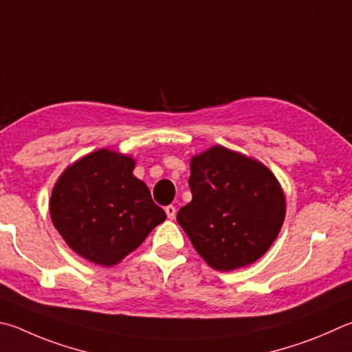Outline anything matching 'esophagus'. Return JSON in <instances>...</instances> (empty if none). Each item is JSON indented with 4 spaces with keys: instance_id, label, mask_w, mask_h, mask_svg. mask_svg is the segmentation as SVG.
Wrapping results in <instances>:
<instances>
[{
    "instance_id": "34e87169",
    "label": "esophagus",
    "mask_w": 352,
    "mask_h": 352,
    "mask_svg": "<svg viewBox=\"0 0 352 352\" xmlns=\"http://www.w3.org/2000/svg\"><path fill=\"white\" fill-rule=\"evenodd\" d=\"M164 210H166V215H168V219H170V220L175 219V214H177L175 206H172V204H169V206L164 208Z\"/></svg>"
}]
</instances>
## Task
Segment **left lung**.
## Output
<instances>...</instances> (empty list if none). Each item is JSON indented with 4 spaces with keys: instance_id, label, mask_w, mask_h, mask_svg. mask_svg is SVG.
I'll return each mask as SVG.
<instances>
[{
    "instance_id": "left-lung-1",
    "label": "left lung",
    "mask_w": 352,
    "mask_h": 352,
    "mask_svg": "<svg viewBox=\"0 0 352 352\" xmlns=\"http://www.w3.org/2000/svg\"><path fill=\"white\" fill-rule=\"evenodd\" d=\"M192 201L177 221L195 251L214 270L232 271L254 263L280 232L285 195L263 164L223 146L190 162Z\"/></svg>"
}]
</instances>
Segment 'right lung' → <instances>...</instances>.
<instances>
[{"label": "right lung", "instance_id": "1", "mask_svg": "<svg viewBox=\"0 0 352 352\" xmlns=\"http://www.w3.org/2000/svg\"><path fill=\"white\" fill-rule=\"evenodd\" d=\"M133 160L101 149L65 170L50 197V217L74 251L112 266L135 251L166 220L146 184L132 175Z\"/></svg>", "mask_w": 352, "mask_h": 352}]
</instances>
